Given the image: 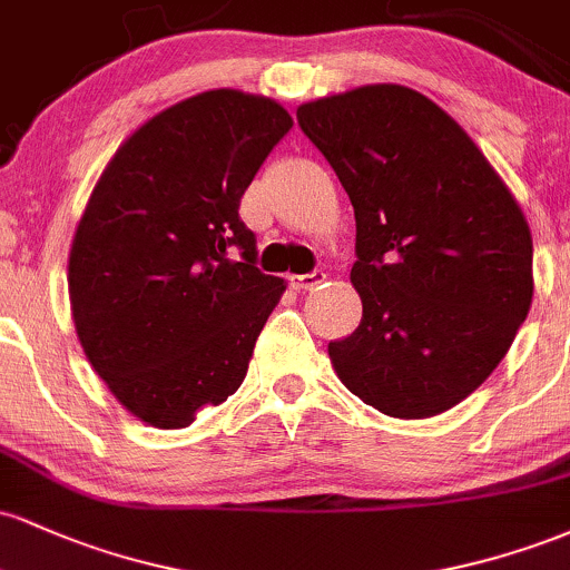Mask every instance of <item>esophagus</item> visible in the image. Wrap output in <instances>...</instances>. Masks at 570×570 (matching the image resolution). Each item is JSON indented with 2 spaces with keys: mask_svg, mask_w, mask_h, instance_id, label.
Listing matches in <instances>:
<instances>
[{
  "mask_svg": "<svg viewBox=\"0 0 570 570\" xmlns=\"http://www.w3.org/2000/svg\"><path fill=\"white\" fill-rule=\"evenodd\" d=\"M324 281H326V273H324V271L305 273V276H289V284L294 286V289H299V292L316 289V286L324 284Z\"/></svg>",
  "mask_w": 570,
  "mask_h": 570,
  "instance_id": "34e87169",
  "label": "esophagus"
}]
</instances>
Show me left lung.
I'll list each match as a JSON object with an SVG mask.
<instances>
[{"label":"left lung","instance_id":"1","mask_svg":"<svg viewBox=\"0 0 570 570\" xmlns=\"http://www.w3.org/2000/svg\"><path fill=\"white\" fill-rule=\"evenodd\" d=\"M356 217L362 322L330 343L340 381L391 417H431L499 367L533 299L520 206L448 112L402 85L297 109Z\"/></svg>","mask_w":570,"mask_h":570}]
</instances>
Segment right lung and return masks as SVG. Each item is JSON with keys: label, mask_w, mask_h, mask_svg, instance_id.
<instances>
[{"label": "right lung", "mask_w": 570, "mask_h": 570, "mask_svg": "<svg viewBox=\"0 0 570 570\" xmlns=\"http://www.w3.org/2000/svg\"><path fill=\"white\" fill-rule=\"evenodd\" d=\"M292 117L206 90L144 122L90 195L69 254L77 337L122 407L185 429L244 383L284 278L257 267L240 198Z\"/></svg>", "instance_id": "add662e5"}]
</instances>
